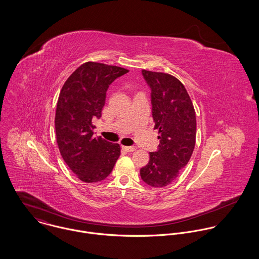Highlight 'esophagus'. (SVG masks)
I'll return each instance as SVG.
<instances>
[{
	"label": "esophagus",
	"instance_id": "obj_1",
	"mask_svg": "<svg viewBox=\"0 0 259 259\" xmlns=\"http://www.w3.org/2000/svg\"><path fill=\"white\" fill-rule=\"evenodd\" d=\"M122 149L126 152H133L136 150V147H122Z\"/></svg>",
	"mask_w": 259,
	"mask_h": 259
}]
</instances>
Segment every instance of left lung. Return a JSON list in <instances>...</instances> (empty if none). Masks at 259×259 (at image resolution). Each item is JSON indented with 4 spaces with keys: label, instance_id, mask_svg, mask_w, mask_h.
Wrapping results in <instances>:
<instances>
[{
    "label": "left lung",
    "instance_id": "1",
    "mask_svg": "<svg viewBox=\"0 0 259 259\" xmlns=\"http://www.w3.org/2000/svg\"><path fill=\"white\" fill-rule=\"evenodd\" d=\"M150 89L154 128L159 131L156 151L141 168L142 180L153 187L171 184L187 164L195 146L196 118L185 85L175 76L143 70Z\"/></svg>",
    "mask_w": 259,
    "mask_h": 259
}]
</instances>
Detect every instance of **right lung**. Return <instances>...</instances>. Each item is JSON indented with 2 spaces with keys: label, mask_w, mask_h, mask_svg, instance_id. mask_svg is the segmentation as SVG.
<instances>
[{
  "label": "right lung",
  "mask_w": 259,
  "mask_h": 259,
  "mask_svg": "<svg viewBox=\"0 0 259 259\" xmlns=\"http://www.w3.org/2000/svg\"><path fill=\"white\" fill-rule=\"evenodd\" d=\"M126 73L119 67L88 62L62 88L55 117L57 143L65 162L81 182L108 178L120 154L118 144L94 136L92 120L101 118L110 84Z\"/></svg>",
  "instance_id": "add662e5"
}]
</instances>
